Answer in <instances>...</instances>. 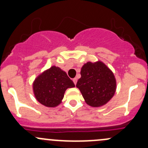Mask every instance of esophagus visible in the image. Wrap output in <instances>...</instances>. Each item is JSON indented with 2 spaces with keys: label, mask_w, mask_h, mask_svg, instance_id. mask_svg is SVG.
<instances>
[{
  "label": "esophagus",
  "mask_w": 148,
  "mask_h": 148,
  "mask_svg": "<svg viewBox=\"0 0 148 148\" xmlns=\"http://www.w3.org/2000/svg\"><path fill=\"white\" fill-rule=\"evenodd\" d=\"M73 82H74V84H77V78H74V79H73Z\"/></svg>",
  "instance_id": "esophagus-1"
}]
</instances>
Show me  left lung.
<instances>
[{"mask_svg":"<svg viewBox=\"0 0 148 148\" xmlns=\"http://www.w3.org/2000/svg\"><path fill=\"white\" fill-rule=\"evenodd\" d=\"M77 86L85 102L93 107H102L114 96L117 84L112 71L102 62H87L81 69Z\"/></svg>","mask_w":148,"mask_h":148,"instance_id":"1","label":"left lung"}]
</instances>
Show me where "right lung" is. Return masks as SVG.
<instances>
[{
  "label": "right lung",
  "instance_id": "add662e5",
  "mask_svg": "<svg viewBox=\"0 0 148 148\" xmlns=\"http://www.w3.org/2000/svg\"><path fill=\"white\" fill-rule=\"evenodd\" d=\"M74 86L65 71L53 66L35 79L33 91L38 102L46 107H55L62 102L65 91Z\"/></svg>",
  "mask_w": 148,
  "mask_h": 148
}]
</instances>
